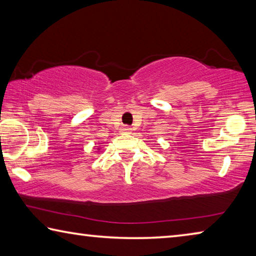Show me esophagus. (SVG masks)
<instances>
[{"label":"esophagus","mask_w":256,"mask_h":256,"mask_svg":"<svg viewBox=\"0 0 256 256\" xmlns=\"http://www.w3.org/2000/svg\"><path fill=\"white\" fill-rule=\"evenodd\" d=\"M131 131H132V128H130V126H126V125H125V126H122V128H120V132H122V133L128 134V133H131Z\"/></svg>","instance_id":"1"}]
</instances>
